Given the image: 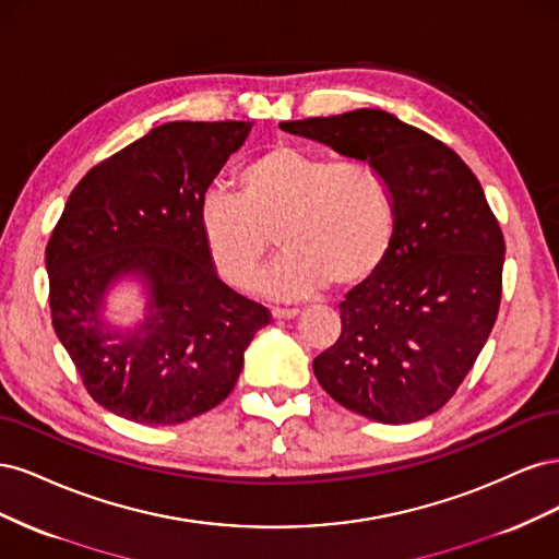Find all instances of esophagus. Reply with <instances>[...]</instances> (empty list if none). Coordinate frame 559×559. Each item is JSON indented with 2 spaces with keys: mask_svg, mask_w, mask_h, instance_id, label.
<instances>
[{
  "mask_svg": "<svg viewBox=\"0 0 559 559\" xmlns=\"http://www.w3.org/2000/svg\"><path fill=\"white\" fill-rule=\"evenodd\" d=\"M298 312L300 310H296V308H273L275 319H294V317H298Z\"/></svg>",
  "mask_w": 559,
  "mask_h": 559,
  "instance_id": "esophagus-1",
  "label": "esophagus"
}]
</instances>
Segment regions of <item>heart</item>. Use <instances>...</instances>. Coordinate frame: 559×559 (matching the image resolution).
<instances>
[{
	"instance_id": "heart-1",
	"label": "heart",
	"mask_w": 559,
	"mask_h": 559,
	"mask_svg": "<svg viewBox=\"0 0 559 559\" xmlns=\"http://www.w3.org/2000/svg\"><path fill=\"white\" fill-rule=\"evenodd\" d=\"M235 183L238 195L202 198L198 226L218 275L238 289L257 282L273 233L286 251L263 289L277 298L312 296L331 280L341 289L364 284L392 251V189L366 158L282 142L242 165Z\"/></svg>"
}]
</instances>
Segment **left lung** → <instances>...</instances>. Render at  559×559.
<instances>
[{
  "label": "left lung",
  "mask_w": 559,
  "mask_h": 559,
  "mask_svg": "<svg viewBox=\"0 0 559 559\" xmlns=\"http://www.w3.org/2000/svg\"><path fill=\"white\" fill-rule=\"evenodd\" d=\"M384 173L394 245L341 302L343 331L312 368L347 411L411 425L441 411L476 364L501 302L503 233L450 146L382 109L280 123Z\"/></svg>",
  "instance_id": "1"
}]
</instances>
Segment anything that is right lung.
I'll use <instances>...</instances> for the list:
<instances>
[{
	"label": "right lung",
	"mask_w": 559,
	"mask_h": 559,
	"mask_svg": "<svg viewBox=\"0 0 559 559\" xmlns=\"http://www.w3.org/2000/svg\"><path fill=\"white\" fill-rule=\"evenodd\" d=\"M251 123L173 121L97 163L46 245L56 335L83 386L138 425H179L230 392L267 308L216 275L198 210ZM150 289L147 319L118 332L104 294L121 276Z\"/></svg>",
	"instance_id": "right-lung-1"
}]
</instances>
